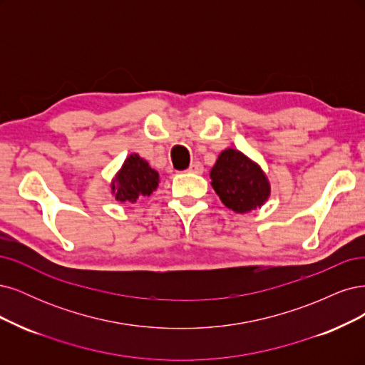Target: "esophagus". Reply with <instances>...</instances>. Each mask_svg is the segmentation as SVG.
Returning a JSON list of instances; mask_svg holds the SVG:
<instances>
[{"label": "esophagus", "mask_w": 365, "mask_h": 365, "mask_svg": "<svg viewBox=\"0 0 365 365\" xmlns=\"http://www.w3.org/2000/svg\"><path fill=\"white\" fill-rule=\"evenodd\" d=\"M187 173H194V174H202L203 173V165L200 162H192L190 167H187Z\"/></svg>", "instance_id": "obj_1"}]
</instances>
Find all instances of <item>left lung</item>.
<instances>
[{
	"label": "left lung",
	"mask_w": 365,
	"mask_h": 365,
	"mask_svg": "<svg viewBox=\"0 0 365 365\" xmlns=\"http://www.w3.org/2000/svg\"><path fill=\"white\" fill-rule=\"evenodd\" d=\"M212 186L220 200L238 214L261 207L269 195L262 170L241 151L227 148L210 170Z\"/></svg>",
	"instance_id": "obj_1"
}]
</instances>
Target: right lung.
Segmentation results:
<instances>
[{"instance_id": "right-lung-1", "label": "right lung", "mask_w": 365, "mask_h": 365, "mask_svg": "<svg viewBox=\"0 0 365 365\" xmlns=\"http://www.w3.org/2000/svg\"><path fill=\"white\" fill-rule=\"evenodd\" d=\"M159 174L151 170L148 162L138 155L128 156L121 171L116 174L112 190L120 202H136L139 197L150 195L158 187Z\"/></svg>"}]
</instances>
